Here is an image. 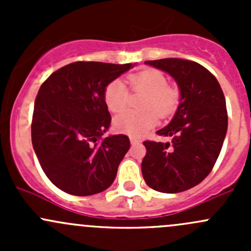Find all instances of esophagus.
Listing matches in <instances>:
<instances>
[{"label": "esophagus", "instance_id": "1", "mask_svg": "<svg viewBox=\"0 0 251 251\" xmlns=\"http://www.w3.org/2000/svg\"><path fill=\"white\" fill-rule=\"evenodd\" d=\"M130 142H131V144H137V143H140V140L136 137H130Z\"/></svg>", "mask_w": 251, "mask_h": 251}]
</instances>
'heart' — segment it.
Instances as JSON below:
<instances>
[{
  "label": "heart",
  "instance_id": "1",
  "mask_svg": "<svg viewBox=\"0 0 251 251\" xmlns=\"http://www.w3.org/2000/svg\"><path fill=\"white\" fill-rule=\"evenodd\" d=\"M133 92L144 93L141 111L126 110L114 119V128L128 136H141L155 126L159 118H169L179 104L178 88L169 85L168 78L155 69L142 70L127 78ZM104 102L108 109L119 113L127 105L128 91L121 80H113L104 88Z\"/></svg>",
  "mask_w": 251,
  "mask_h": 251
}]
</instances>
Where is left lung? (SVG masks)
Instances as JSON below:
<instances>
[{
    "label": "left lung",
    "instance_id": "8db88e82",
    "mask_svg": "<svg viewBox=\"0 0 251 251\" xmlns=\"http://www.w3.org/2000/svg\"><path fill=\"white\" fill-rule=\"evenodd\" d=\"M144 63L170 74L181 100L170 124L156 131L171 141L143 142L142 175L154 191H187L203 181L219 158L228 123L226 100L216 77L198 63L179 58Z\"/></svg>",
    "mask_w": 251,
    "mask_h": 251
}]
</instances>
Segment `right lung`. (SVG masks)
Wrapping results in <instances>:
<instances>
[{"instance_id": "1", "label": "right lung", "mask_w": 251, "mask_h": 251, "mask_svg": "<svg viewBox=\"0 0 251 251\" xmlns=\"http://www.w3.org/2000/svg\"><path fill=\"white\" fill-rule=\"evenodd\" d=\"M133 65L75 62L50 75L35 100L31 141L50 181L72 196H92L113 183L130 148L126 135L102 138L110 114L104 88Z\"/></svg>"}]
</instances>
